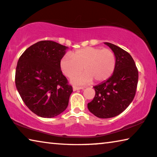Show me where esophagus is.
Instances as JSON below:
<instances>
[{"mask_svg":"<svg viewBox=\"0 0 157 157\" xmlns=\"http://www.w3.org/2000/svg\"><path fill=\"white\" fill-rule=\"evenodd\" d=\"M73 91H77V90H82L84 89V87H81V86H73Z\"/></svg>","mask_w":157,"mask_h":157,"instance_id":"34e87169","label":"esophagus"}]
</instances>
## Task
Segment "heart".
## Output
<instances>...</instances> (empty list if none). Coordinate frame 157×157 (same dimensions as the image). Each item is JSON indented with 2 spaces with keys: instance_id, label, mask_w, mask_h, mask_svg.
Returning <instances> with one entry per match:
<instances>
[{
  "instance_id": "b5f03b06",
  "label": "heart",
  "mask_w": 157,
  "mask_h": 157,
  "mask_svg": "<svg viewBox=\"0 0 157 157\" xmlns=\"http://www.w3.org/2000/svg\"><path fill=\"white\" fill-rule=\"evenodd\" d=\"M72 58L65 55L60 60V69L65 76L71 78L78 74L83 67L86 72L73 77L71 82L75 85L102 82L111 78L115 71L116 57L111 49L100 47H85L72 53Z\"/></svg>"
}]
</instances>
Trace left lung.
Segmentation results:
<instances>
[{
    "label": "left lung",
    "mask_w": 157,
    "mask_h": 157,
    "mask_svg": "<svg viewBox=\"0 0 157 157\" xmlns=\"http://www.w3.org/2000/svg\"><path fill=\"white\" fill-rule=\"evenodd\" d=\"M104 44L115 53L116 68L111 78L94 86L95 97L87 107L98 118H109L122 113L132 101L138 82V71L130 53L113 44Z\"/></svg>",
    "instance_id": "8db88e82"
}]
</instances>
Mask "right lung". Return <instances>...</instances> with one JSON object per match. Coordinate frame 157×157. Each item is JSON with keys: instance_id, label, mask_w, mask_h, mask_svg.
Returning a JSON list of instances; mask_svg holds the SVG:
<instances>
[{"instance_id": "add662e5", "label": "right lung", "mask_w": 157, "mask_h": 157, "mask_svg": "<svg viewBox=\"0 0 157 157\" xmlns=\"http://www.w3.org/2000/svg\"><path fill=\"white\" fill-rule=\"evenodd\" d=\"M67 46L41 41L25 51L19 58L15 85L29 110L42 118H53L67 107L72 86L60 70Z\"/></svg>"}]
</instances>
